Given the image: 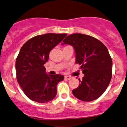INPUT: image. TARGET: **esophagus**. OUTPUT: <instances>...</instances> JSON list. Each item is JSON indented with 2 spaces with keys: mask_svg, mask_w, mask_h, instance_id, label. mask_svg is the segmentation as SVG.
<instances>
[{
  "mask_svg": "<svg viewBox=\"0 0 127 127\" xmlns=\"http://www.w3.org/2000/svg\"><path fill=\"white\" fill-rule=\"evenodd\" d=\"M65 79H67V80H70L71 79V76H65Z\"/></svg>",
  "mask_w": 127,
  "mask_h": 127,
  "instance_id": "34e87169",
  "label": "esophagus"
}]
</instances>
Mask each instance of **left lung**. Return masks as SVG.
Segmentation results:
<instances>
[{
  "label": "left lung",
  "mask_w": 127,
  "mask_h": 127,
  "mask_svg": "<svg viewBox=\"0 0 127 127\" xmlns=\"http://www.w3.org/2000/svg\"><path fill=\"white\" fill-rule=\"evenodd\" d=\"M71 45L76 52V63L81 65L84 77L79 86L72 90L79 100L92 101L98 99L107 88L112 78V60L106 46L89 35L74 33L63 40Z\"/></svg>",
  "instance_id": "obj_1"
}]
</instances>
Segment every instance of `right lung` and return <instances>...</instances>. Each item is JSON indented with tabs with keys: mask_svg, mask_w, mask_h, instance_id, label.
Returning a JSON list of instances; mask_svg holds the SVG:
<instances>
[{
	"mask_svg": "<svg viewBox=\"0 0 127 127\" xmlns=\"http://www.w3.org/2000/svg\"><path fill=\"white\" fill-rule=\"evenodd\" d=\"M66 35H37L28 40L21 48L15 63L17 79L25 94L31 100L46 103L56 96V86L64 77L60 74H47L44 64L48 60L50 51Z\"/></svg>",
	"mask_w": 127,
	"mask_h": 127,
	"instance_id": "right-lung-1",
	"label": "right lung"
}]
</instances>
